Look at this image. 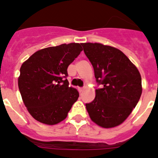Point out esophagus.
<instances>
[{"label":"esophagus","instance_id":"1","mask_svg":"<svg viewBox=\"0 0 158 158\" xmlns=\"http://www.w3.org/2000/svg\"><path fill=\"white\" fill-rule=\"evenodd\" d=\"M79 93H82L84 91V88H79Z\"/></svg>","mask_w":158,"mask_h":158}]
</instances>
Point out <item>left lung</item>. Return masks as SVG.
Listing matches in <instances>:
<instances>
[{"instance_id": "8db88e82", "label": "left lung", "mask_w": 158, "mask_h": 158, "mask_svg": "<svg viewBox=\"0 0 158 158\" xmlns=\"http://www.w3.org/2000/svg\"><path fill=\"white\" fill-rule=\"evenodd\" d=\"M94 70L95 99L86 104L91 120L105 129L119 126L129 116L142 94L139 70L120 50L99 43L81 44Z\"/></svg>"}]
</instances>
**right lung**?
<instances>
[{"mask_svg":"<svg viewBox=\"0 0 158 158\" xmlns=\"http://www.w3.org/2000/svg\"><path fill=\"white\" fill-rule=\"evenodd\" d=\"M82 51L79 44H63L37 51L23 63L19 89L28 111L36 121L53 126L66 118L79 94L69 87L64 78L69 65Z\"/></svg>","mask_w":158,"mask_h":158,"instance_id":"obj_1","label":"right lung"}]
</instances>
